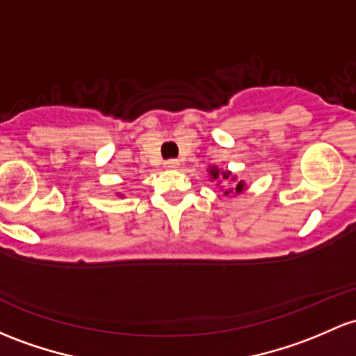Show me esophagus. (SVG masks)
<instances>
[{
	"mask_svg": "<svg viewBox=\"0 0 356 356\" xmlns=\"http://www.w3.org/2000/svg\"><path fill=\"white\" fill-rule=\"evenodd\" d=\"M177 167H179V160L170 159L165 162V168H177Z\"/></svg>",
	"mask_w": 356,
	"mask_h": 356,
	"instance_id": "esophagus-1",
	"label": "esophagus"
}]
</instances>
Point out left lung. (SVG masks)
Instances as JSON below:
<instances>
[{
    "mask_svg": "<svg viewBox=\"0 0 356 356\" xmlns=\"http://www.w3.org/2000/svg\"><path fill=\"white\" fill-rule=\"evenodd\" d=\"M209 172H211L213 179L218 177V170H216V168H213V170H209ZM222 175H223V179H228V175H230V174H228V172H225V174H223V172H222ZM242 188H244V184H242V182H238V184L235 186V193H241ZM228 193H232V191H225V194H228Z\"/></svg>",
    "mask_w": 356,
    "mask_h": 356,
    "instance_id": "1",
    "label": "left lung"
}]
</instances>
